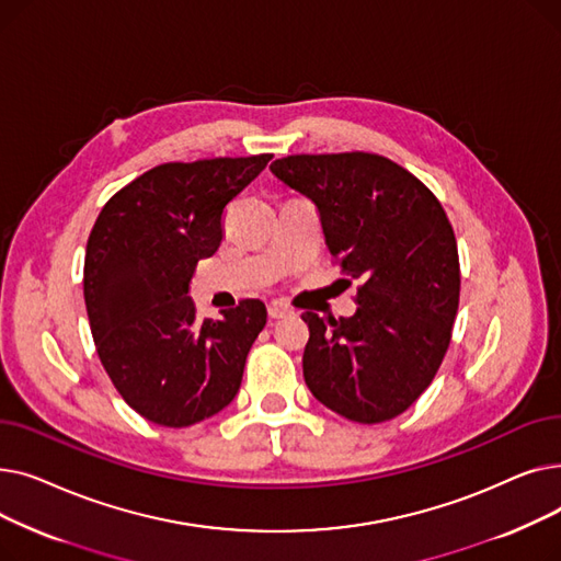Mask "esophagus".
<instances>
[{
	"label": "esophagus",
	"instance_id": "esophagus-1",
	"mask_svg": "<svg viewBox=\"0 0 561 561\" xmlns=\"http://www.w3.org/2000/svg\"><path fill=\"white\" fill-rule=\"evenodd\" d=\"M288 313H290V309H288L284 302H273V305L268 307V316H271L273 320L284 318V316H288Z\"/></svg>",
	"mask_w": 561,
	"mask_h": 561
}]
</instances>
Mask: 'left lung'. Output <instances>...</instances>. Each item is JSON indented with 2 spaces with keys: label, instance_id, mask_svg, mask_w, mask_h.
I'll list each match as a JSON object with an SVG mask.
<instances>
[{
  "label": "left lung",
  "instance_id": "8db88e82",
  "mask_svg": "<svg viewBox=\"0 0 561 561\" xmlns=\"http://www.w3.org/2000/svg\"><path fill=\"white\" fill-rule=\"evenodd\" d=\"M271 170L316 204L332 259L362 279L355 316L302 313L309 391L355 423L400 416L432 385L457 318L459 254L444 206L379 154H293Z\"/></svg>",
  "mask_w": 561,
  "mask_h": 561
}]
</instances>
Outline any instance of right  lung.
Wrapping results in <instances>:
<instances>
[{
    "mask_svg": "<svg viewBox=\"0 0 561 561\" xmlns=\"http://www.w3.org/2000/svg\"><path fill=\"white\" fill-rule=\"evenodd\" d=\"M271 159L157 165L104 204L88 236L83 298L98 355L147 421L188 427L239 393L265 305L243 300L199 322L188 284L197 261L220 248L225 206Z\"/></svg>",
    "mask_w": 561,
    "mask_h": 561,
    "instance_id": "obj_1",
    "label": "right lung"
}]
</instances>
